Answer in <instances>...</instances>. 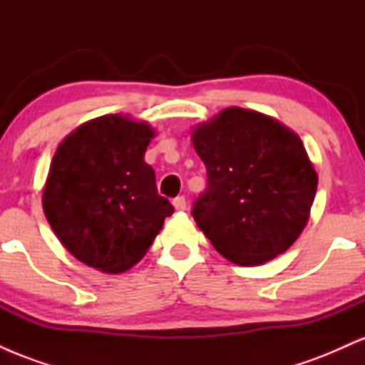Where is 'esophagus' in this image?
<instances>
[{
  "label": "esophagus",
  "mask_w": 365,
  "mask_h": 365,
  "mask_svg": "<svg viewBox=\"0 0 365 365\" xmlns=\"http://www.w3.org/2000/svg\"><path fill=\"white\" fill-rule=\"evenodd\" d=\"M173 206H175V209H177V211H185V207H187L185 197H183V195L175 197V199H173Z\"/></svg>",
  "instance_id": "esophagus-1"
}]
</instances>
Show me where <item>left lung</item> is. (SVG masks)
I'll use <instances>...</instances> for the list:
<instances>
[{"label":"left lung","mask_w":365,"mask_h":365,"mask_svg":"<svg viewBox=\"0 0 365 365\" xmlns=\"http://www.w3.org/2000/svg\"><path fill=\"white\" fill-rule=\"evenodd\" d=\"M192 142L207 173L192 216L212 247L238 266L283 254L302 233L317 190L300 137L262 113L228 108Z\"/></svg>","instance_id":"obj_1"}]
</instances>
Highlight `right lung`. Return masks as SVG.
Segmentation results:
<instances>
[{"instance_id":"add662e5","label":"right lung","mask_w":365,"mask_h":365,"mask_svg":"<svg viewBox=\"0 0 365 365\" xmlns=\"http://www.w3.org/2000/svg\"><path fill=\"white\" fill-rule=\"evenodd\" d=\"M154 130L121 115L87 121L58 145L44 215L78 261L123 273L148 252L173 206L158 194L144 153Z\"/></svg>"}]
</instances>
